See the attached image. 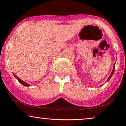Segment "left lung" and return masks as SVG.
I'll return each instance as SVG.
<instances>
[{"instance_id":"8db88e82","label":"left lung","mask_w":126,"mask_h":126,"mask_svg":"<svg viewBox=\"0 0 126 126\" xmlns=\"http://www.w3.org/2000/svg\"><path fill=\"white\" fill-rule=\"evenodd\" d=\"M114 68H115V64L114 65V67H113V71H112V72L111 73V74H110V77L108 78V80H107V81L108 80H110V79L112 77V75H113V73H114Z\"/></svg>"}]
</instances>
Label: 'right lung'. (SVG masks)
<instances>
[{
	"label": "right lung",
	"instance_id": "obj_1",
	"mask_svg": "<svg viewBox=\"0 0 126 126\" xmlns=\"http://www.w3.org/2000/svg\"><path fill=\"white\" fill-rule=\"evenodd\" d=\"M14 74V73H13ZM14 76L16 77V78L17 79V80H18V82L20 83H21L22 84H23V86H27V87H28V86H29V84H27V83H25V82H24V81H23L22 80H21V79H20L18 77H17L16 74H14Z\"/></svg>",
	"mask_w": 126,
	"mask_h": 126
}]
</instances>
